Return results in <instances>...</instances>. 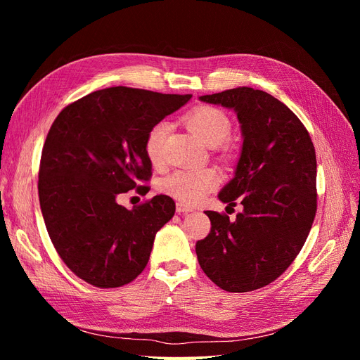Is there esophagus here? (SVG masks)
Returning a JSON list of instances; mask_svg holds the SVG:
<instances>
[{
  "mask_svg": "<svg viewBox=\"0 0 360 360\" xmlns=\"http://www.w3.org/2000/svg\"><path fill=\"white\" fill-rule=\"evenodd\" d=\"M192 210H193V205H191L188 202H183V201L177 202V212L179 213H189Z\"/></svg>",
  "mask_w": 360,
  "mask_h": 360,
  "instance_id": "obj_1",
  "label": "esophagus"
}]
</instances>
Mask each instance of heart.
I'll return each mask as SVG.
<instances>
[{"label":"heart","instance_id":"1","mask_svg":"<svg viewBox=\"0 0 360 360\" xmlns=\"http://www.w3.org/2000/svg\"><path fill=\"white\" fill-rule=\"evenodd\" d=\"M188 127L204 144L221 146L231 134V122L228 115L213 106H200L184 117ZM169 134V124L159 122L148 130L146 138V155L153 165H159L163 158V144ZM221 177L213 168H183L174 171L162 181V191L183 202H198L213 188Z\"/></svg>","mask_w":360,"mask_h":360}]
</instances>
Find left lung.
<instances>
[{
  "mask_svg": "<svg viewBox=\"0 0 360 360\" xmlns=\"http://www.w3.org/2000/svg\"><path fill=\"white\" fill-rule=\"evenodd\" d=\"M233 110L242 130L234 177L219 200L243 210L236 221L205 212L212 230L197 242L204 274L217 287L245 292L279 278L300 252L317 212V159L308 130L274 96L238 86L200 97Z\"/></svg>",
  "mask_w": 360,
  "mask_h": 360,
  "instance_id": "1",
  "label": "left lung"
}]
</instances>
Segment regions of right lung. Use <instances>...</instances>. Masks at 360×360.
Returning a JSON list of instances; mask_svg holds the SVG:
<instances>
[{"mask_svg":"<svg viewBox=\"0 0 360 360\" xmlns=\"http://www.w3.org/2000/svg\"><path fill=\"white\" fill-rule=\"evenodd\" d=\"M191 97L111 86L70 103L52 123L41 150L40 209L58 255L89 284L122 287L147 266L176 202L156 195L127 210L117 198L150 179L148 130Z\"/></svg>","mask_w":360,"mask_h":360,"instance_id":"add662e5","label":"right lung"}]
</instances>
